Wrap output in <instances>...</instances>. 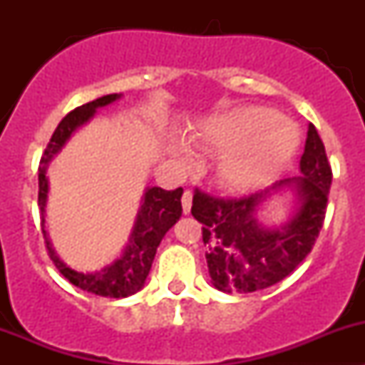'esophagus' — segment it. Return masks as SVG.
Wrapping results in <instances>:
<instances>
[{"mask_svg":"<svg viewBox=\"0 0 365 365\" xmlns=\"http://www.w3.org/2000/svg\"><path fill=\"white\" fill-rule=\"evenodd\" d=\"M182 206H183V213H189L190 212V206H192V192L190 190H185L182 196Z\"/></svg>","mask_w":365,"mask_h":365,"instance_id":"obj_1","label":"esophagus"}]
</instances>
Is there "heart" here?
<instances>
[{"label":"heart","instance_id":"b5f03b06","mask_svg":"<svg viewBox=\"0 0 365 365\" xmlns=\"http://www.w3.org/2000/svg\"><path fill=\"white\" fill-rule=\"evenodd\" d=\"M196 141L222 153L215 176L222 187L247 192L264 185L295 157L300 135L295 125L264 106H244L215 114L196 128ZM180 155V148H173Z\"/></svg>","mask_w":365,"mask_h":365}]
</instances>
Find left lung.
<instances>
[{"label":"left lung","instance_id":"obj_1","mask_svg":"<svg viewBox=\"0 0 365 365\" xmlns=\"http://www.w3.org/2000/svg\"><path fill=\"white\" fill-rule=\"evenodd\" d=\"M302 176L281 180L244 200H215L196 189L194 219L203 224L212 284L224 293H254L277 284L305 259L323 226L332 169L318 130L309 123ZM289 190L296 208L279 227H267L259 212Z\"/></svg>","mask_w":365,"mask_h":365}]
</instances>
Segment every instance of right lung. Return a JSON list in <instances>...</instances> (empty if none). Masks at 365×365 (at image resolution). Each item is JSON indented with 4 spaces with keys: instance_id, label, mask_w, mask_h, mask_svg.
<instances>
[{
    "instance_id": "right-lung-1",
    "label": "right lung",
    "mask_w": 365,
    "mask_h": 365,
    "mask_svg": "<svg viewBox=\"0 0 365 365\" xmlns=\"http://www.w3.org/2000/svg\"><path fill=\"white\" fill-rule=\"evenodd\" d=\"M118 98H121V93L104 95V97L88 102V104L68 113L54 130L38 165V206L40 213H42V233L43 238H46L51 259L56 264L60 274L65 279H68L73 286L81 288L83 292L109 298H125L143 289L162 238L182 217L183 194L182 187L175 190H164L160 187H146L127 245H125L120 256L113 263H109L108 267L101 268L97 272H79L70 268L63 259H60V256L53 249L49 233L46 230V206L47 194H49L47 169H49L51 160L67 145L73 132L83 127V125H86L95 116L97 109L113 104Z\"/></svg>"
}]
</instances>
